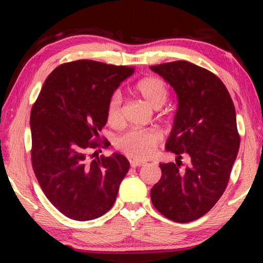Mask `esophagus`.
Instances as JSON below:
<instances>
[{
  "mask_svg": "<svg viewBox=\"0 0 263 263\" xmlns=\"http://www.w3.org/2000/svg\"><path fill=\"white\" fill-rule=\"evenodd\" d=\"M130 164H131V167L136 168V167L144 166L145 162L144 161H139V160H130Z\"/></svg>",
  "mask_w": 263,
  "mask_h": 263,
  "instance_id": "1",
  "label": "esophagus"
}]
</instances>
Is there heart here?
I'll return each mask as SVG.
<instances>
[{
    "mask_svg": "<svg viewBox=\"0 0 263 263\" xmlns=\"http://www.w3.org/2000/svg\"><path fill=\"white\" fill-rule=\"evenodd\" d=\"M135 89L142 99L155 109L166 103L169 95L166 82L155 77L141 79L137 82ZM106 121L112 127H119L123 124L122 96L119 92H114L110 96L106 105ZM161 140L162 137L157 130L135 128L118 137L116 140V147L132 159L144 160L154 153Z\"/></svg>",
    "mask_w": 263,
    "mask_h": 263,
    "instance_id": "obj_1",
    "label": "heart"
}]
</instances>
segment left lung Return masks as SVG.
Wrapping results in <instances>:
<instances>
[{
  "label": "left lung",
  "instance_id": "8db88e82",
  "mask_svg": "<svg viewBox=\"0 0 263 263\" xmlns=\"http://www.w3.org/2000/svg\"><path fill=\"white\" fill-rule=\"evenodd\" d=\"M151 69L169 82L179 100L166 148L191 159L183 169L181 163H160L162 175L151 199L168 219L189 222L210 211L228 186L240 146L234 104L221 80L197 65L179 60Z\"/></svg>",
  "mask_w": 263,
  "mask_h": 263
}]
</instances>
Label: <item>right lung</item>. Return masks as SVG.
<instances>
[{"label": "right lung", "mask_w": 263, "mask_h": 263, "mask_svg": "<svg viewBox=\"0 0 263 263\" xmlns=\"http://www.w3.org/2000/svg\"><path fill=\"white\" fill-rule=\"evenodd\" d=\"M133 72L94 60L66 62L48 75L31 109L33 172L48 201L70 219L108 212L130 168L119 153L94 157L110 144L99 133L110 96Z\"/></svg>", "instance_id": "add662e5"}]
</instances>
